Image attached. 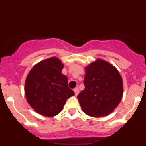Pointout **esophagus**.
<instances>
[{"label":"esophagus","instance_id":"1","mask_svg":"<svg viewBox=\"0 0 146 146\" xmlns=\"http://www.w3.org/2000/svg\"><path fill=\"white\" fill-rule=\"evenodd\" d=\"M74 94H75V96H77L78 94H79V88H76L74 89Z\"/></svg>","mask_w":146,"mask_h":146}]
</instances>
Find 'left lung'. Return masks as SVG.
<instances>
[{
    "label": "left lung",
    "instance_id": "8db88e82",
    "mask_svg": "<svg viewBox=\"0 0 146 146\" xmlns=\"http://www.w3.org/2000/svg\"><path fill=\"white\" fill-rule=\"evenodd\" d=\"M85 70V89L77 96L82 111L94 118L110 114L123 96V81L119 72L102 59L91 63Z\"/></svg>",
    "mask_w": 146,
    "mask_h": 146
}]
</instances>
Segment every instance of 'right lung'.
Segmentation results:
<instances>
[{"label":"right lung","mask_w":146,"mask_h":146,"mask_svg":"<svg viewBox=\"0 0 146 146\" xmlns=\"http://www.w3.org/2000/svg\"><path fill=\"white\" fill-rule=\"evenodd\" d=\"M64 64L56 57L33 66L26 77L25 94L27 101L37 113L55 116L63 110L67 99L74 92L68 87V79L61 73Z\"/></svg>","instance_id":"right-lung-1"}]
</instances>
